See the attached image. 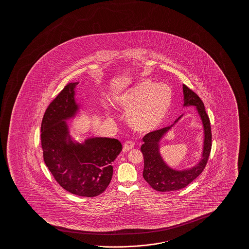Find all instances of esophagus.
Listing matches in <instances>:
<instances>
[{
	"instance_id": "esophagus-1",
	"label": "esophagus",
	"mask_w": 249,
	"mask_h": 249,
	"mask_svg": "<svg viewBox=\"0 0 249 249\" xmlns=\"http://www.w3.org/2000/svg\"><path fill=\"white\" fill-rule=\"evenodd\" d=\"M133 147H134V143L132 142V141H126L123 144V150H125V151H127V150H132Z\"/></svg>"
}]
</instances>
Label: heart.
Segmentation results:
<instances>
[{"mask_svg":"<svg viewBox=\"0 0 249 249\" xmlns=\"http://www.w3.org/2000/svg\"><path fill=\"white\" fill-rule=\"evenodd\" d=\"M173 97L169 86L145 80L118 96L116 104L127 113V123L133 129L146 133L157 129L167 119Z\"/></svg>","mask_w":249,"mask_h":249,"instance_id":"heart-1","label":"heart"}]
</instances>
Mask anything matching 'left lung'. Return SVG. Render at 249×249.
<instances>
[{
    "instance_id": "1",
    "label": "left lung",
    "mask_w": 249,
    "mask_h": 249,
    "mask_svg": "<svg viewBox=\"0 0 249 249\" xmlns=\"http://www.w3.org/2000/svg\"><path fill=\"white\" fill-rule=\"evenodd\" d=\"M183 93L184 106H196L203 124L204 144L202 156L201 160L196 166L190 169L181 171L174 170L168 167L165 163L162 157H160V140L183 115L179 116L173 125L147 133L143 138V143L140 149L143 153L144 162L143 177L147 183L157 191L166 192L178 191L186 187L188 184H191L204 170L211 152V126L210 120L205 109L204 104L199 98V96L189 89L187 86L183 85Z\"/></svg>"
}]
</instances>
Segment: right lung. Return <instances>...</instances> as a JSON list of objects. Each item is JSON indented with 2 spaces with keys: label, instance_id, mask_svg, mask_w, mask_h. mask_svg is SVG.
Listing matches in <instances>:
<instances>
[{
  "label": "right lung",
  "instance_id": "obj_1",
  "mask_svg": "<svg viewBox=\"0 0 249 249\" xmlns=\"http://www.w3.org/2000/svg\"><path fill=\"white\" fill-rule=\"evenodd\" d=\"M78 82L65 86L46 109L41 122V148L47 167L55 180L72 194L93 197L108 187L113 161L123 150L119 140L89 138L75 142L66 121L76 115L75 89Z\"/></svg>",
  "mask_w": 249,
  "mask_h": 249
}]
</instances>
